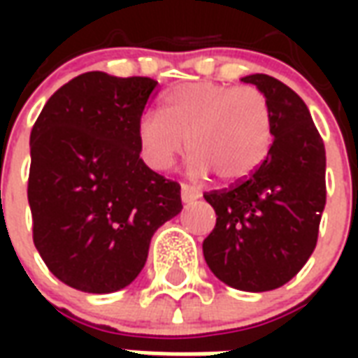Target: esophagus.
Returning <instances> with one entry per match:
<instances>
[{
	"label": "esophagus",
	"instance_id": "esophagus-1",
	"mask_svg": "<svg viewBox=\"0 0 358 358\" xmlns=\"http://www.w3.org/2000/svg\"><path fill=\"white\" fill-rule=\"evenodd\" d=\"M201 197L199 187L189 186V184H182V201L184 203H194Z\"/></svg>",
	"mask_w": 358,
	"mask_h": 358
}]
</instances>
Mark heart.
<instances>
[{"label":"heart","mask_w":358,"mask_h":358,"mask_svg":"<svg viewBox=\"0 0 358 358\" xmlns=\"http://www.w3.org/2000/svg\"><path fill=\"white\" fill-rule=\"evenodd\" d=\"M274 126L266 95L253 86L187 82L171 90L161 113H145L138 140L148 164L169 171L187 148L189 172H215L222 182L249 178L272 148Z\"/></svg>","instance_id":"heart-1"}]
</instances>
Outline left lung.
Instances as JSON below:
<instances>
[{
	"mask_svg": "<svg viewBox=\"0 0 358 358\" xmlns=\"http://www.w3.org/2000/svg\"><path fill=\"white\" fill-rule=\"evenodd\" d=\"M241 80L266 95L274 141L249 178L203 195L217 213L203 255L220 282L259 293L289 282L315 251L326 205V151L292 88L268 74Z\"/></svg>",
	"mask_w": 358,
	"mask_h": 358,
	"instance_id": "left-lung-1",
	"label": "left lung"
}]
</instances>
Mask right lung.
<instances>
[{"label":"right lung","mask_w":358,"mask_h":358,"mask_svg":"<svg viewBox=\"0 0 358 358\" xmlns=\"http://www.w3.org/2000/svg\"><path fill=\"white\" fill-rule=\"evenodd\" d=\"M157 82L101 71L51 95L30 134L34 245L63 284L113 293L132 284L159 226L182 210L180 186L140 159V122Z\"/></svg>","instance_id":"obj_1"}]
</instances>
